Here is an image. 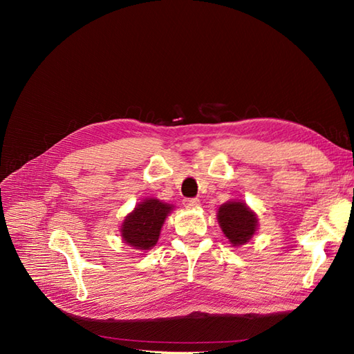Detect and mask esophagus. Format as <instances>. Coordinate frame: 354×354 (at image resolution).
<instances>
[{
  "label": "esophagus",
  "mask_w": 354,
  "mask_h": 354,
  "mask_svg": "<svg viewBox=\"0 0 354 354\" xmlns=\"http://www.w3.org/2000/svg\"><path fill=\"white\" fill-rule=\"evenodd\" d=\"M183 204H184L187 208H196V207H199L201 201L196 199V198H185V199L183 201Z\"/></svg>",
  "instance_id": "34e87169"
}]
</instances>
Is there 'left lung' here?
Listing matches in <instances>:
<instances>
[{
    "mask_svg": "<svg viewBox=\"0 0 354 354\" xmlns=\"http://www.w3.org/2000/svg\"><path fill=\"white\" fill-rule=\"evenodd\" d=\"M217 221L232 246L250 242L257 231V214L242 201H228L219 207Z\"/></svg>",
    "mask_w": 354,
    "mask_h": 354,
    "instance_id": "1",
    "label": "left lung"
}]
</instances>
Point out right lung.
Listing matches in <instances>:
<instances>
[{"label":"right lung","instance_id":"1","mask_svg":"<svg viewBox=\"0 0 354 354\" xmlns=\"http://www.w3.org/2000/svg\"><path fill=\"white\" fill-rule=\"evenodd\" d=\"M173 209V205L147 198L133 208V212L124 217L120 228L123 242L133 250L147 251L156 245L161 234L165 217Z\"/></svg>","mask_w":354,"mask_h":354}]
</instances>
